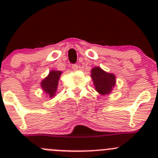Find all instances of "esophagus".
Returning a JSON list of instances; mask_svg holds the SVG:
<instances>
[{"mask_svg": "<svg viewBox=\"0 0 158 158\" xmlns=\"http://www.w3.org/2000/svg\"><path fill=\"white\" fill-rule=\"evenodd\" d=\"M72 68H73V69L74 70V71H76V70L79 69V66H78L77 64H73V66H72Z\"/></svg>", "mask_w": 158, "mask_h": 158, "instance_id": "esophagus-1", "label": "esophagus"}]
</instances>
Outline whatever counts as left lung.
Returning a JSON list of instances; mask_svg holds the SVG:
<instances>
[{
    "label": "left lung",
    "mask_w": 158,
    "mask_h": 158,
    "mask_svg": "<svg viewBox=\"0 0 158 158\" xmlns=\"http://www.w3.org/2000/svg\"><path fill=\"white\" fill-rule=\"evenodd\" d=\"M95 89L101 95L110 93L115 85V76L111 73H108L99 67L92 69L91 75Z\"/></svg>",
    "instance_id": "1"
}]
</instances>
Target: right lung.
I'll return each instance as SVG.
<instances>
[{"label":"right lung","mask_w":158,"mask_h":158,"mask_svg":"<svg viewBox=\"0 0 158 158\" xmlns=\"http://www.w3.org/2000/svg\"><path fill=\"white\" fill-rule=\"evenodd\" d=\"M61 73L60 71H51L49 73L48 76L46 77L41 82L42 89H44V92L48 94L49 97L55 95V92L58 85L59 79Z\"/></svg>","instance_id":"obj_1"}]
</instances>
